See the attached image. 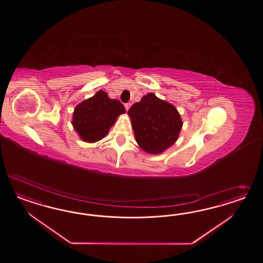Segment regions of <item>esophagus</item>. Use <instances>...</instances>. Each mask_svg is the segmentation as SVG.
I'll return each mask as SVG.
<instances>
[{
  "instance_id": "1",
  "label": "esophagus",
  "mask_w": 263,
  "mask_h": 263,
  "mask_svg": "<svg viewBox=\"0 0 263 263\" xmlns=\"http://www.w3.org/2000/svg\"><path fill=\"white\" fill-rule=\"evenodd\" d=\"M124 107H125V109H126V111L129 110V108L131 107V103H125L124 104Z\"/></svg>"
}]
</instances>
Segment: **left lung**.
<instances>
[{"label":"left lung","mask_w":263,"mask_h":263,"mask_svg":"<svg viewBox=\"0 0 263 263\" xmlns=\"http://www.w3.org/2000/svg\"><path fill=\"white\" fill-rule=\"evenodd\" d=\"M138 145L149 154H160L177 141L183 125L173 104L154 93L143 96L128 111Z\"/></svg>","instance_id":"left-lung-1"}]
</instances>
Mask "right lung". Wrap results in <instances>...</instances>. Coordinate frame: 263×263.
I'll return each mask as SVG.
<instances>
[{
	"mask_svg": "<svg viewBox=\"0 0 263 263\" xmlns=\"http://www.w3.org/2000/svg\"><path fill=\"white\" fill-rule=\"evenodd\" d=\"M125 108L118 99H111L103 90L78 104L72 117V125L81 140L96 143L105 138Z\"/></svg>",
	"mask_w": 263,
	"mask_h": 263,
	"instance_id": "add662e5",
	"label": "right lung"
}]
</instances>
